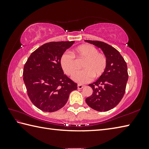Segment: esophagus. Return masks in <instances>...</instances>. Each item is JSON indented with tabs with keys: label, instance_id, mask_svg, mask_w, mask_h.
Masks as SVG:
<instances>
[{
	"label": "esophagus",
	"instance_id": "34e87169",
	"mask_svg": "<svg viewBox=\"0 0 149 149\" xmlns=\"http://www.w3.org/2000/svg\"><path fill=\"white\" fill-rule=\"evenodd\" d=\"M84 85H81V84H78V85H77V89H82V88H84Z\"/></svg>",
	"mask_w": 149,
	"mask_h": 149
}]
</instances>
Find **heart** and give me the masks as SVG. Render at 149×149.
<instances>
[{
    "mask_svg": "<svg viewBox=\"0 0 149 149\" xmlns=\"http://www.w3.org/2000/svg\"><path fill=\"white\" fill-rule=\"evenodd\" d=\"M84 62L83 70L77 72L73 79L79 84H85L98 78L104 74L107 66V59L105 55L100 53L97 48L91 45L84 44L75 48L72 55L64 52L60 57V62L63 71L69 76L74 75L77 70V63Z\"/></svg>",
    "mask_w": 149,
    "mask_h": 149,
    "instance_id": "b5f03b06",
    "label": "heart"
}]
</instances>
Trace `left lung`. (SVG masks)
<instances>
[{
	"instance_id": "left-lung-1",
	"label": "left lung",
	"mask_w": 149,
	"mask_h": 149,
	"mask_svg": "<svg viewBox=\"0 0 149 149\" xmlns=\"http://www.w3.org/2000/svg\"><path fill=\"white\" fill-rule=\"evenodd\" d=\"M85 41L101 49L107 59L104 74L89 85L93 89V94L85 102L93 109L106 112L119 104L125 94L128 80L127 64L120 52L111 45L99 41Z\"/></svg>"
}]
</instances>
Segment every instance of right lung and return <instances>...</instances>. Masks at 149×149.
Listing matches in <instances>:
<instances>
[{"instance_id": "obj_1", "label": "right lung", "mask_w": 149, "mask_h": 149, "mask_svg": "<svg viewBox=\"0 0 149 149\" xmlns=\"http://www.w3.org/2000/svg\"><path fill=\"white\" fill-rule=\"evenodd\" d=\"M74 41L50 42L33 52L24 65L23 76L27 95L35 107L52 112L66 104L77 85L64 74L60 57Z\"/></svg>"}]
</instances>
